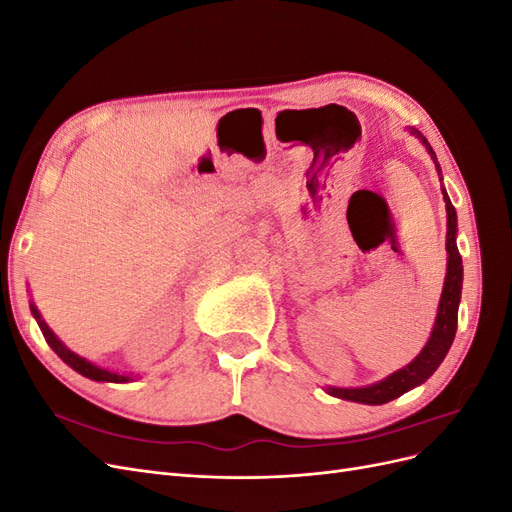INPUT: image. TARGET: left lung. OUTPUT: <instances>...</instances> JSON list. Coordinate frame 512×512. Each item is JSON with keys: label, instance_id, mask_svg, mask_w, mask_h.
<instances>
[{"label": "left lung", "instance_id": "obj_1", "mask_svg": "<svg viewBox=\"0 0 512 512\" xmlns=\"http://www.w3.org/2000/svg\"><path fill=\"white\" fill-rule=\"evenodd\" d=\"M412 134L421 138V143L429 151V156H431L433 164H436V170H438L440 181H442V170H440L438 158H436V153H433L431 145L427 143V138L418 130H412ZM442 194H444V203H446L448 265H446L444 288H442V297H440V305H438V316H436V324H433L429 342L425 344L421 354H418L412 363L401 367L389 378H384L376 384L361 386V389H335V386H329L327 389L329 395L356 401V404L380 406V404H386V401L397 399L399 395L408 393L410 389H414V386L423 384L444 361V356H446L448 348H451L455 333H457V312H459V299H461L463 267H461V256L457 250V213H455V207L451 205V200H448L446 190H442Z\"/></svg>", "mask_w": 512, "mask_h": 512}]
</instances>
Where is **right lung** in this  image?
I'll return each mask as SVG.
<instances>
[{"instance_id": "1", "label": "right lung", "mask_w": 512, "mask_h": 512, "mask_svg": "<svg viewBox=\"0 0 512 512\" xmlns=\"http://www.w3.org/2000/svg\"><path fill=\"white\" fill-rule=\"evenodd\" d=\"M29 307H32V314H34L38 327H40V331H42V335L46 339V344H49L55 350V354L59 356L61 361H64L66 365H70L74 371H79L81 376H85L89 380H96V382H128V380H132L130 376H121V374H115V371H108V369H102V367H98L94 363H89L87 359H83V356L68 350L64 344H61V339L49 329V324L42 320L38 307L34 303H29Z\"/></svg>"}]
</instances>
